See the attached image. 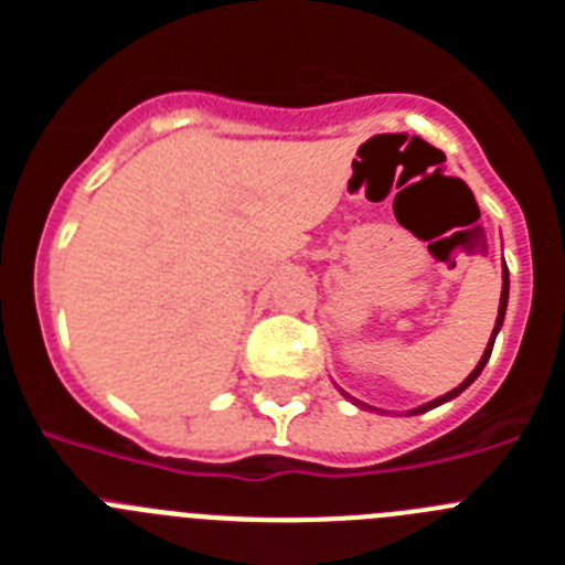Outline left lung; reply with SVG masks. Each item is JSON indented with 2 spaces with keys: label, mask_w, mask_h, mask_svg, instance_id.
<instances>
[{
  "label": "left lung",
  "mask_w": 565,
  "mask_h": 565,
  "mask_svg": "<svg viewBox=\"0 0 565 565\" xmlns=\"http://www.w3.org/2000/svg\"><path fill=\"white\" fill-rule=\"evenodd\" d=\"M503 268H507V266H503ZM507 299H509V271L503 274V291H501V306H498V322H495V331H492V339H489L487 351H483V356H481V362H478V367H476V371L469 373V376L463 379L461 384H458L456 391L444 393V396H438V398H433V402L422 404V407H416V411H407V416H416V413H427V411H433V407H438V404H444V402H452V398H456V396H461V393L467 391L469 384L476 382V379H478V373H481L483 367H487L489 356H492V344H495V337H498V331H501V326H503V313H507ZM342 396H344V398H351L353 404H359V407H364V411H379V407H371V404H364V402H359V398L348 396V393H344V391H342ZM379 413H387V411H379Z\"/></svg>",
  "instance_id": "8db88e82"
}]
</instances>
